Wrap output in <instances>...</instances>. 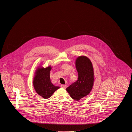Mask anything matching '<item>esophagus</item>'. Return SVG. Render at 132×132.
<instances>
[{
    "instance_id": "34e87169",
    "label": "esophagus",
    "mask_w": 132,
    "mask_h": 132,
    "mask_svg": "<svg viewBox=\"0 0 132 132\" xmlns=\"http://www.w3.org/2000/svg\"><path fill=\"white\" fill-rule=\"evenodd\" d=\"M61 87L62 88H66V87H67V85H61Z\"/></svg>"
}]
</instances>
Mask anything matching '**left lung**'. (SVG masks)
I'll return each instance as SVG.
<instances>
[{"label":"left lung","instance_id":"1","mask_svg":"<svg viewBox=\"0 0 132 132\" xmlns=\"http://www.w3.org/2000/svg\"><path fill=\"white\" fill-rule=\"evenodd\" d=\"M75 63L78 79L66 89L73 100L78 101L90 92L94 85V73L92 63L87 57H78Z\"/></svg>","mask_w":132,"mask_h":132}]
</instances>
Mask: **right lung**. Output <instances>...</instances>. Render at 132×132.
<instances>
[{"instance_id":"add662e5","label":"right lung","mask_w":132,"mask_h":132,"mask_svg":"<svg viewBox=\"0 0 132 132\" xmlns=\"http://www.w3.org/2000/svg\"><path fill=\"white\" fill-rule=\"evenodd\" d=\"M51 66L46 68L40 67L37 69L33 80V85L37 93L45 99L48 98L59 88L51 82L50 71Z\"/></svg>"}]
</instances>
